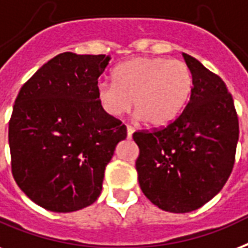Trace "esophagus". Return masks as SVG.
Here are the masks:
<instances>
[{"label":"esophagus","instance_id":"esophagus-1","mask_svg":"<svg viewBox=\"0 0 248 248\" xmlns=\"http://www.w3.org/2000/svg\"><path fill=\"white\" fill-rule=\"evenodd\" d=\"M134 131H135V130H134V127H131V126H127V138L128 139H131Z\"/></svg>","mask_w":248,"mask_h":248}]
</instances>
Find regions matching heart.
Masks as SVG:
<instances>
[{
  "label": "heart",
  "instance_id": "1",
  "mask_svg": "<svg viewBox=\"0 0 248 248\" xmlns=\"http://www.w3.org/2000/svg\"><path fill=\"white\" fill-rule=\"evenodd\" d=\"M114 83L100 82L96 99L108 116L122 117L132 108L138 120L154 127L171 124L190 99L194 86L188 66L179 60L137 57L117 66Z\"/></svg>",
  "mask_w": 248,
  "mask_h": 248
}]
</instances>
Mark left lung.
Listing matches in <instances>:
<instances>
[{
    "mask_svg": "<svg viewBox=\"0 0 248 248\" xmlns=\"http://www.w3.org/2000/svg\"><path fill=\"white\" fill-rule=\"evenodd\" d=\"M194 86L182 114L156 131H138L137 171L141 191L166 212L187 213L209 202L233 170L239 124L220 77L182 54Z\"/></svg>",
    "mask_w": 248,
    "mask_h": 248,
    "instance_id": "obj_1",
    "label": "left lung"
}]
</instances>
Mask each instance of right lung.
<instances>
[{"label": "right lung", "mask_w": 248, "mask_h": 248, "mask_svg": "<svg viewBox=\"0 0 248 248\" xmlns=\"http://www.w3.org/2000/svg\"><path fill=\"white\" fill-rule=\"evenodd\" d=\"M110 56L58 54L19 91L9 122L11 170L20 190L52 212L79 211L103 190L105 166L126 126L96 99Z\"/></svg>", "instance_id": "add662e5"}]
</instances>
